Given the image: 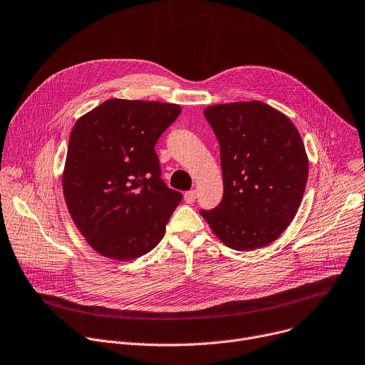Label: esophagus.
Instances as JSON below:
<instances>
[{
	"label": "esophagus",
	"instance_id": "1",
	"mask_svg": "<svg viewBox=\"0 0 365 365\" xmlns=\"http://www.w3.org/2000/svg\"><path fill=\"white\" fill-rule=\"evenodd\" d=\"M195 200H196V190L195 189L185 192V201H186V204H192Z\"/></svg>",
	"mask_w": 365,
	"mask_h": 365
}]
</instances>
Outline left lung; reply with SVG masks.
Wrapping results in <instances>:
<instances>
[{"instance_id": "8db88e82", "label": "left lung", "mask_w": 365, "mask_h": 365, "mask_svg": "<svg viewBox=\"0 0 365 365\" xmlns=\"http://www.w3.org/2000/svg\"><path fill=\"white\" fill-rule=\"evenodd\" d=\"M220 144L224 193L201 210L217 237L235 250L277 240L294 220L309 178V161L294 123L262 102L204 110Z\"/></svg>"}]
</instances>
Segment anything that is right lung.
<instances>
[{
    "label": "right lung",
    "mask_w": 365,
    "mask_h": 365,
    "mask_svg": "<svg viewBox=\"0 0 365 365\" xmlns=\"http://www.w3.org/2000/svg\"><path fill=\"white\" fill-rule=\"evenodd\" d=\"M180 110L172 103L110 98L76 122L62 187L96 252L132 260L163 239L183 195L161 179L154 145Z\"/></svg>",
    "instance_id": "obj_1"
}]
</instances>
